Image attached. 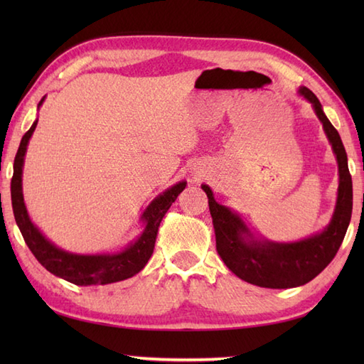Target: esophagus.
Returning <instances> with one entry per match:
<instances>
[{
	"label": "esophagus",
	"instance_id": "1",
	"mask_svg": "<svg viewBox=\"0 0 364 364\" xmlns=\"http://www.w3.org/2000/svg\"><path fill=\"white\" fill-rule=\"evenodd\" d=\"M192 183H200V181H202V175H200V173H194V175H192V180H191Z\"/></svg>",
	"mask_w": 364,
	"mask_h": 364
}]
</instances>
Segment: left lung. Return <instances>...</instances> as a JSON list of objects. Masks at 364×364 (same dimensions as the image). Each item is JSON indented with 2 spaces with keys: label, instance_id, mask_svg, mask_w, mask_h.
Segmentation results:
<instances>
[{
  "label": "left lung",
  "instance_id": "8db88e82",
  "mask_svg": "<svg viewBox=\"0 0 364 364\" xmlns=\"http://www.w3.org/2000/svg\"><path fill=\"white\" fill-rule=\"evenodd\" d=\"M297 92L311 103L338 162L339 184L336 205L326 228L294 242H275L258 237L247 227L241 215L228 206L215 202L211 188L202 184L213 218L215 249L222 261L241 280L261 288L286 289L311 282L335 258L352 218V176L341 137L323 114L318 97L304 86L299 87Z\"/></svg>",
  "mask_w": 364,
  "mask_h": 364
}]
</instances>
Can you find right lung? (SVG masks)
<instances>
[{
    "instance_id": "right-lung-1",
    "label": "right lung",
    "mask_w": 364,
    "mask_h": 364,
    "mask_svg": "<svg viewBox=\"0 0 364 364\" xmlns=\"http://www.w3.org/2000/svg\"><path fill=\"white\" fill-rule=\"evenodd\" d=\"M43 100L45 97L41 100L37 107L42 106ZM36 127L37 119L26 131L25 136L21 137L18 151L15 154L14 176L11 183L14 218L21 231L23 239H25L26 245L29 247V250L33 252L37 261L48 272L78 286L109 284L127 280V278H131L141 272L153 255L159 223L168 208L176 200L178 194L186 188V181H178L172 188H168L162 194H159L145 208V211L141 215V220L145 225L144 231L141 236H137L136 241L129 242L123 250L115 253L95 255H81L63 250L58 245H54L51 241H48L42 235V231L34 225L33 220L29 219L25 198H23V164H25V154L29 139L33 136Z\"/></svg>"
}]
</instances>
